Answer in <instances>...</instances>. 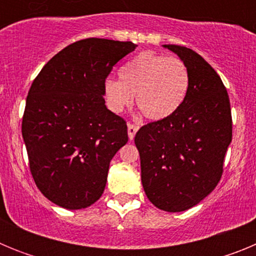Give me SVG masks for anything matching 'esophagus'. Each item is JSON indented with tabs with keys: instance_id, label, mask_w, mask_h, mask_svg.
I'll use <instances>...</instances> for the list:
<instances>
[{
	"instance_id": "esophagus-1",
	"label": "esophagus",
	"mask_w": 256,
	"mask_h": 256,
	"mask_svg": "<svg viewBox=\"0 0 256 256\" xmlns=\"http://www.w3.org/2000/svg\"><path fill=\"white\" fill-rule=\"evenodd\" d=\"M137 130H138V126H136V124H132V123L128 124V137H130V140L134 138Z\"/></svg>"
}]
</instances>
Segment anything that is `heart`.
<instances>
[{
    "label": "heart",
    "instance_id": "b5f03b06",
    "mask_svg": "<svg viewBox=\"0 0 256 256\" xmlns=\"http://www.w3.org/2000/svg\"><path fill=\"white\" fill-rule=\"evenodd\" d=\"M119 80L108 79V108L122 112L136 96L137 108L150 120H162L177 112L186 98L190 74L186 64L173 56L141 52L119 70Z\"/></svg>",
    "mask_w": 256,
    "mask_h": 256
}]
</instances>
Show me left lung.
<instances>
[{
    "label": "left lung",
    "instance_id": "1",
    "mask_svg": "<svg viewBox=\"0 0 256 256\" xmlns=\"http://www.w3.org/2000/svg\"><path fill=\"white\" fill-rule=\"evenodd\" d=\"M190 74L186 98L177 112L136 133L146 196L156 208L177 212L195 206L216 188L232 141V115L220 76L198 54L164 44Z\"/></svg>",
    "mask_w": 256,
    "mask_h": 256
}]
</instances>
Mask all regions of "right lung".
Returning <instances> with one entry per match:
<instances>
[{
    "mask_svg": "<svg viewBox=\"0 0 256 256\" xmlns=\"http://www.w3.org/2000/svg\"><path fill=\"white\" fill-rule=\"evenodd\" d=\"M137 44L87 38L56 54L30 86L22 133L36 184L65 209L102 195L110 162L128 142L123 118L105 105V80Z\"/></svg>",
    "mask_w": 256,
    "mask_h": 256,
    "instance_id": "1",
    "label": "right lung"
}]
</instances>
